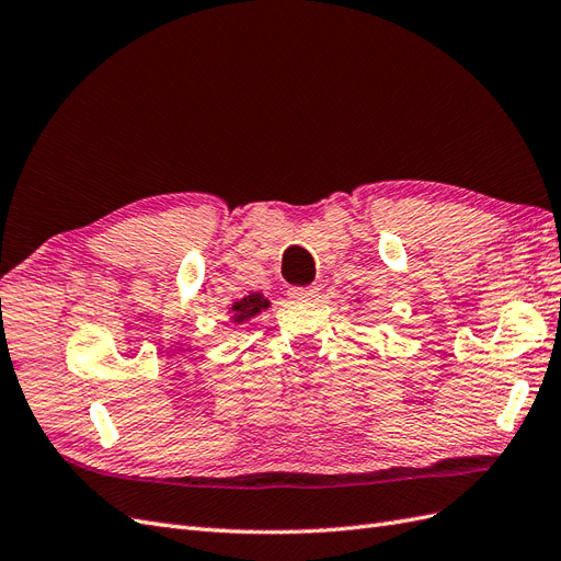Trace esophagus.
I'll return each instance as SVG.
<instances>
[{
  "label": "esophagus",
  "instance_id": "esophagus-1",
  "mask_svg": "<svg viewBox=\"0 0 561 561\" xmlns=\"http://www.w3.org/2000/svg\"><path fill=\"white\" fill-rule=\"evenodd\" d=\"M316 285H307V287H290V297L293 299H313L316 297Z\"/></svg>",
  "mask_w": 561,
  "mask_h": 561
}]
</instances>
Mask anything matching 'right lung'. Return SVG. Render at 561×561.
Returning a JSON list of instances; mask_svg holds the SVG:
<instances>
[{
	"label": "right lung",
	"instance_id": "right-lung-1",
	"mask_svg": "<svg viewBox=\"0 0 561 561\" xmlns=\"http://www.w3.org/2000/svg\"><path fill=\"white\" fill-rule=\"evenodd\" d=\"M266 307H268V301H266L260 293L248 295V297H243L241 301H233V307H231V311H233V322L250 320L252 316H257L260 311H264Z\"/></svg>",
	"mask_w": 561,
	"mask_h": 561
}]
</instances>
